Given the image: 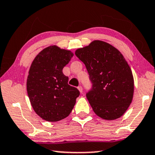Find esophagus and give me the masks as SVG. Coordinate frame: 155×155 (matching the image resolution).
I'll return each instance as SVG.
<instances>
[{
    "mask_svg": "<svg viewBox=\"0 0 155 155\" xmlns=\"http://www.w3.org/2000/svg\"><path fill=\"white\" fill-rule=\"evenodd\" d=\"M78 90L80 91V93H82V87H81V86H79L78 87Z\"/></svg>",
    "mask_w": 155,
    "mask_h": 155,
    "instance_id": "obj_1",
    "label": "esophagus"
}]
</instances>
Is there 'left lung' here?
<instances>
[{
  "mask_svg": "<svg viewBox=\"0 0 155 155\" xmlns=\"http://www.w3.org/2000/svg\"><path fill=\"white\" fill-rule=\"evenodd\" d=\"M75 55L84 63L92 83L87 98L98 117L114 120L124 115L133 99L134 77L117 49L101 40L78 49Z\"/></svg>",
  "mask_w": 155,
  "mask_h": 155,
  "instance_id": "1",
  "label": "left lung"
}]
</instances>
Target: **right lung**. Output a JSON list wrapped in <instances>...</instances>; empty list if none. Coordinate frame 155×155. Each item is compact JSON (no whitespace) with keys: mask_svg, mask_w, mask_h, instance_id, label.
I'll list each match as a JSON object with an SVG mask.
<instances>
[{"mask_svg":"<svg viewBox=\"0 0 155 155\" xmlns=\"http://www.w3.org/2000/svg\"><path fill=\"white\" fill-rule=\"evenodd\" d=\"M73 57L71 51L52 45L40 51L31 65L26 82L29 100L35 113L48 122L68 117L80 95L62 72Z\"/></svg>","mask_w":155,"mask_h":155,"instance_id":"obj_1","label":"right lung"}]
</instances>
